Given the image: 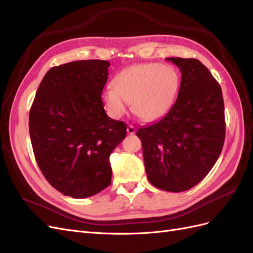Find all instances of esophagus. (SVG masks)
I'll return each mask as SVG.
<instances>
[{
  "mask_svg": "<svg viewBox=\"0 0 253 253\" xmlns=\"http://www.w3.org/2000/svg\"><path fill=\"white\" fill-rule=\"evenodd\" d=\"M126 132H127L128 135H133V134H135V132H136V128H135V126H128L127 128H126Z\"/></svg>",
  "mask_w": 253,
  "mask_h": 253,
  "instance_id": "34e87169",
  "label": "esophagus"
}]
</instances>
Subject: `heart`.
Segmentation results:
<instances>
[{"instance_id":"obj_1","label":"heart","mask_w":253,"mask_h":253,"mask_svg":"<svg viewBox=\"0 0 253 253\" xmlns=\"http://www.w3.org/2000/svg\"><path fill=\"white\" fill-rule=\"evenodd\" d=\"M179 75L171 65L143 63L125 68L113 79V87L101 94L111 117L120 118L131 103L133 113L144 121L162 116L175 100Z\"/></svg>"}]
</instances>
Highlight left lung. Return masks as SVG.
Returning <instances> with one entry per match:
<instances>
[{"mask_svg":"<svg viewBox=\"0 0 253 253\" xmlns=\"http://www.w3.org/2000/svg\"><path fill=\"white\" fill-rule=\"evenodd\" d=\"M178 66L177 99L163 118L140 127L148 179L169 192L196 186L215 165L225 141V108L218 82L197 59L167 58Z\"/></svg>","mask_w":253,"mask_h":253,"instance_id":"1","label":"left lung"}]
</instances>
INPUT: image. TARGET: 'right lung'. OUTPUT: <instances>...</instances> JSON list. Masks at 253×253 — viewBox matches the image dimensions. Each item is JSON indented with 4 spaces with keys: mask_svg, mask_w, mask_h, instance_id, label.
Here are the masks:
<instances>
[{
    "mask_svg": "<svg viewBox=\"0 0 253 253\" xmlns=\"http://www.w3.org/2000/svg\"><path fill=\"white\" fill-rule=\"evenodd\" d=\"M109 66L105 60H82L51 67L30 108L37 164L66 196H93L111 185L110 155L126 138V125L103 109Z\"/></svg>",
    "mask_w": 253,
    "mask_h": 253,
    "instance_id": "1",
    "label": "right lung"
}]
</instances>
